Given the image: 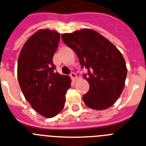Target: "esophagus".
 I'll use <instances>...</instances> for the list:
<instances>
[{"mask_svg":"<svg viewBox=\"0 0 146 146\" xmlns=\"http://www.w3.org/2000/svg\"><path fill=\"white\" fill-rule=\"evenodd\" d=\"M70 77L73 82H76V80H77V76H76V74L75 73H71Z\"/></svg>","mask_w":146,"mask_h":146,"instance_id":"esophagus-1","label":"esophagus"}]
</instances>
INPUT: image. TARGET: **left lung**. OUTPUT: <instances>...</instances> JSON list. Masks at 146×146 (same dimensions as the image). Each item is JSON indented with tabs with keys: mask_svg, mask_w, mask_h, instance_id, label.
<instances>
[{
	"mask_svg": "<svg viewBox=\"0 0 146 146\" xmlns=\"http://www.w3.org/2000/svg\"><path fill=\"white\" fill-rule=\"evenodd\" d=\"M62 40L77 54L89 92L82 96L87 106L104 110L113 105L122 93L127 69L123 55L111 42L99 33L83 29L61 35Z\"/></svg>",
	"mask_w": 146,
	"mask_h": 146,
	"instance_id": "obj_1",
	"label": "left lung"
}]
</instances>
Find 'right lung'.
Listing matches in <instances>:
<instances>
[{
	"label": "right lung",
	"mask_w": 146,
	"mask_h": 146,
	"mask_svg": "<svg viewBox=\"0 0 146 146\" xmlns=\"http://www.w3.org/2000/svg\"><path fill=\"white\" fill-rule=\"evenodd\" d=\"M60 42V34L42 29L34 33L19 53L17 76L21 90L33 108L50 118L63 110L70 78L55 72L53 57Z\"/></svg>",
	"instance_id": "obj_1"
}]
</instances>
